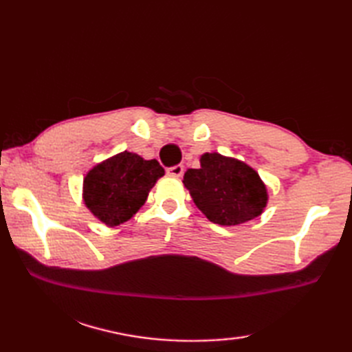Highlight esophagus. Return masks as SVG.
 Wrapping results in <instances>:
<instances>
[{"label": "esophagus", "mask_w": 352, "mask_h": 352, "mask_svg": "<svg viewBox=\"0 0 352 352\" xmlns=\"http://www.w3.org/2000/svg\"><path fill=\"white\" fill-rule=\"evenodd\" d=\"M166 172H168V175H170V177L180 178L184 174V166H183V164H177V166L169 168Z\"/></svg>", "instance_id": "obj_1"}]
</instances>
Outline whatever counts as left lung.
I'll return each instance as SVG.
<instances>
[{
	"label": "left lung",
	"instance_id": "left-lung-1",
	"mask_svg": "<svg viewBox=\"0 0 352 352\" xmlns=\"http://www.w3.org/2000/svg\"><path fill=\"white\" fill-rule=\"evenodd\" d=\"M183 183L207 219L219 226L257 218L267 203L266 186L257 172L218 153L201 155V168L186 170Z\"/></svg>",
	"mask_w": 352,
	"mask_h": 352
}]
</instances>
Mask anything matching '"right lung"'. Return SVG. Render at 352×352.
Masks as SVG:
<instances>
[{
	"label": "right lung",
	"instance_id": "add662e5",
	"mask_svg": "<svg viewBox=\"0 0 352 352\" xmlns=\"http://www.w3.org/2000/svg\"><path fill=\"white\" fill-rule=\"evenodd\" d=\"M163 175L164 169L157 160H144L129 151L116 154L87 172L85 204L106 226H119L136 214Z\"/></svg>",
	"mask_w": 352,
	"mask_h": 352
}]
</instances>
